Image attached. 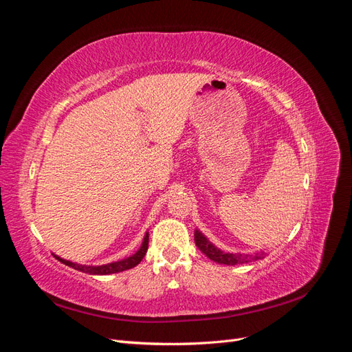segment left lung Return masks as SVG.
Segmentation results:
<instances>
[{
    "label": "left lung",
    "instance_id": "obj_1",
    "mask_svg": "<svg viewBox=\"0 0 352 352\" xmlns=\"http://www.w3.org/2000/svg\"><path fill=\"white\" fill-rule=\"evenodd\" d=\"M195 245L199 248L202 254H206L207 257L219 264H243L261 260L265 252L264 251H255V252H228L217 248L214 243H211L199 230H195Z\"/></svg>",
    "mask_w": 352,
    "mask_h": 352
}]
</instances>
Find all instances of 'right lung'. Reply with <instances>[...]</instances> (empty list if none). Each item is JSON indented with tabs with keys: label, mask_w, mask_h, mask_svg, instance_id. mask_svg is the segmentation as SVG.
Here are the masks:
<instances>
[{
	"label": "right lung",
	"mask_w": 352,
	"mask_h": 352,
	"mask_svg": "<svg viewBox=\"0 0 352 352\" xmlns=\"http://www.w3.org/2000/svg\"><path fill=\"white\" fill-rule=\"evenodd\" d=\"M148 250V232L145 233L144 241L141 243L140 250H138L135 254L129 255V257L122 258L119 261H111L107 264H100V265H87V264H78V263H73V261H67V260H63L60 257L56 258L60 260L61 263H65L69 267L74 269V270H79L83 273H89V274H111V273H119L127 269H132L135 265H138L141 263V260L144 258V255L146 254Z\"/></svg>",
	"instance_id": "right-lung-1"
}]
</instances>
